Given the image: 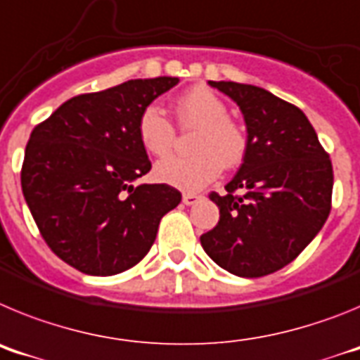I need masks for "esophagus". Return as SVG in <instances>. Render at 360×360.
I'll return each mask as SVG.
<instances>
[{
	"mask_svg": "<svg viewBox=\"0 0 360 360\" xmlns=\"http://www.w3.org/2000/svg\"><path fill=\"white\" fill-rule=\"evenodd\" d=\"M200 198H202V196L196 195V193H184L182 202L186 203V205H195V203L200 202Z\"/></svg>",
	"mask_w": 360,
	"mask_h": 360,
	"instance_id": "34e87169",
	"label": "esophagus"
}]
</instances>
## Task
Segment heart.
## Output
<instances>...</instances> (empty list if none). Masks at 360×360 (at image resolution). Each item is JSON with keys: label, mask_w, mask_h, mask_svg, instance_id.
I'll list each match as a JSON object with an SVG mask.
<instances>
[{"label": "heart", "mask_w": 360, "mask_h": 360, "mask_svg": "<svg viewBox=\"0 0 360 360\" xmlns=\"http://www.w3.org/2000/svg\"><path fill=\"white\" fill-rule=\"evenodd\" d=\"M176 117L184 128H196L189 157H169L155 165V176L162 184L184 191H198L211 184L221 165L234 167L247 151V135L229 119L227 104L203 86L191 88L176 101ZM136 133L142 148L155 157H164L174 142V128L157 106L142 110Z\"/></svg>", "instance_id": "obj_1"}]
</instances>
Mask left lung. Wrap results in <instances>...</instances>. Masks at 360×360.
Masks as SVG:
<instances>
[{
  "instance_id": "8db88e82",
  "label": "left lung",
  "mask_w": 360,
  "mask_h": 360,
  "mask_svg": "<svg viewBox=\"0 0 360 360\" xmlns=\"http://www.w3.org/2000/svg\"><path fill=\"white\" fill-rule=\"evenodd\" d=\"M209 84L240 106L247 126L243 164L212 193L219 221L200 236L216 265L240 278H262L294 262L332 209V162L303 111L259 86ZM244 195L238 197L233 191Z\"/></svg>"
}]
</instances>
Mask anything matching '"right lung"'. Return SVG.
Wrapping results in <instances>:
<instances>
[{
	"label": "right lung",
	"mask_w": 360,
	"mask_h": 360,
	"mask_svg": "<svg viewBox=\"0 0 360 360\" xmlns=\"http://www.w3.org/2000/svg\"><path fill=\"white\" fill-rule=\"evenodd\" d=\"M176 84L178 77L133 79L77 95L32 131L23 196L41 236L73 269L113 276L135 266L162 216L182 200L165 184H133L151 169L139 117Z\"/></svg>",
	"instance_id": "1"
}]
</instances>
